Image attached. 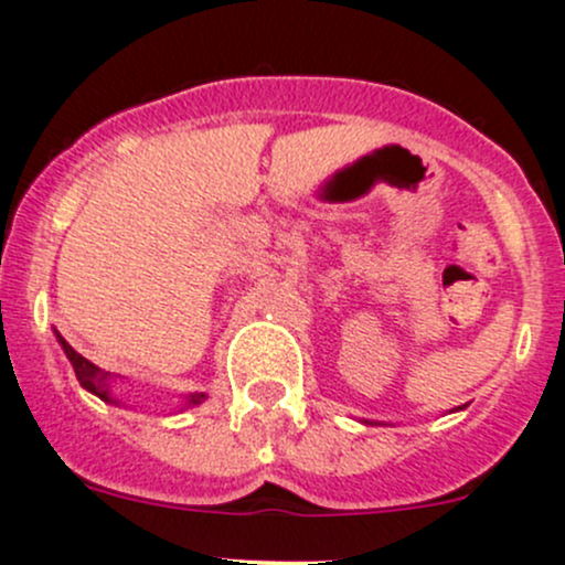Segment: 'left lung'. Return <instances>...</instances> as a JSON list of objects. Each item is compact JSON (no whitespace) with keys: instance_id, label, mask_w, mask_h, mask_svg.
<instances>
[{"instance_id":"8db88e82","label":"left lung","mask_w":565,"mask_h":565,"mask_svg":"<svg viewBox=\"0 0 565 565\" xmlns=\"http://www.w3.org/2000/svg\"><path fill=\"white\" fill-rule=\"evenodd\" d=\"M362 423H365V425H373V423H367V419H362ZM379 425V423H376Z\"/></svg>"}]
</instances>
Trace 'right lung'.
Segmentation results:
<instances>
[{
  "instance_id": "obj_1",
  "label": "right lung",
  "mask_w": 565,
  "mask_h": 565,
  "mask_svg": "<svg viewBox=\"0 0 565 565\" xmlns=\"http://www.w3.org/2000/svg\"><path fill=\"white\" fill-rule=\"evenodd\" d=\"M56 341L62 343L64 354H67V360L73 362V371H75V376H78L81 387L92 392V395H97L99 401H105V403H116V406H118V403H121V401H118V397L113 395V390H110V384L116 382V376H110V373L99 371V367L94 365V362H88L86 358H81V354L75 352V349L70 347V343L64 341L62 335H58V332H56ZM205 397H207L205 392H189V395H183L181 412H183V408L200 406V403H205Z\"/></svg>"
}]
</instances>
